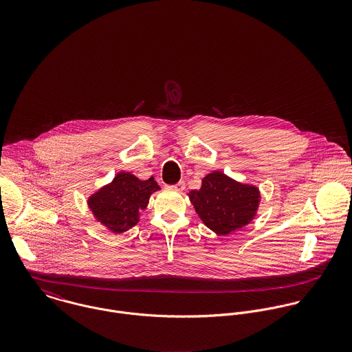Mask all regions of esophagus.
<instances>
[{
	"label": "esophagus",
	"instance_id": "obj_1",
	"mask_svg": "<svg viewBox=\"0 0 352 352\" xmlns=\"http://www.w3.org/2000/svg\"><path fill=\"white\" fill-rule=\"evenodd\" d=\"M170 190H173V191H177V192H182L183 190H184V187H186V184H184V182H179V183H176V184H170V186H168Z\"/></svg>",
	"mask_w": 352,
	"mask_h": 352
}]
</instances>
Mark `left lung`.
Segmentation results:
<instances>
[{"label": "left lung", "mask_w": 352, "mask_h": 352, "mask_svg": "<svg viewBox=\"0 0 352 352\" xmlns=\"http://www.w3.org/2000/svg\"><path fill=\"white\" fill-rule=\"evenodd\" d=\"M187 195L204 226L218 236H228L251 223L261 201L257 186L237 182L221 170L206 175L201 188Z\"/></svg>", "instance_id": "obj_1"}]
</instances>
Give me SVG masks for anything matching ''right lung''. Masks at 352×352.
Segmentation results:
<instances>
[{"mask_svg": "<svg viewBox=\"0 0 352 352\" xmlns=\"http://www.w3.org/2000/svg\"><path fill=\"white\" fill-rule=\"evenodd\" d=\"M160 186L151 177L141 180L130 172H119L115 177L92 192L87 204L94 218L113 234H122L134 228Z\"/></svg>", "mask_w": 352, "mask_h": 352, "instance_id": "add662e5", "label": "right lung"}]
</instances>
